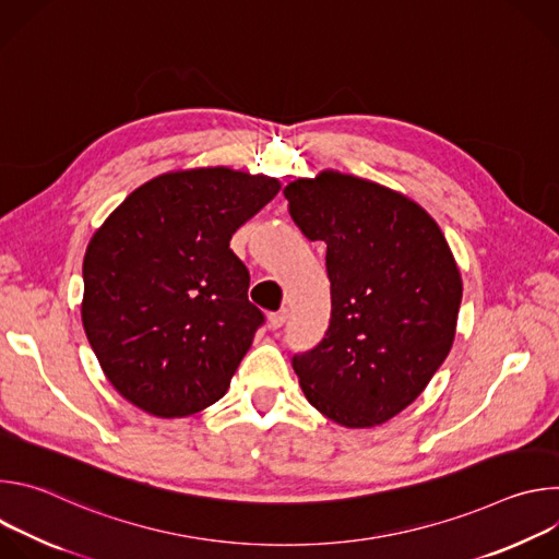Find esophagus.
<instances>
[{
	"instance_id": "obj_1",
	"label": "esophagus",
	"mask_w": 559,
	"mask_h": 559,
	"mask_svg": "<svg viewBox=\"0 0 559 559\" xmlns=\"http://www.w3.org/2000/svg\"><path fill=\"white\" fill-rule=\"evenodd\" d=\"M285 321H287V309H278V311L270 313V328L272 330H281L285 325Z\"/></svg>"
}]
</instances>
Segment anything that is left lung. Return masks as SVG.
<instances>
[{"mask_svg":"<svg viewBox=\"0 0 559 559\" xmlns=\"http://www.w3.org/2000/svg\"><path fill=\"white\" fill-rule=\"evenodd\" d=\"M309 241L328 246L325 338L292 367L311 407L365 429L407 409L451 352L462 278L438 223L409 197L323 170L283 190Z\"/></svg>","mask_w":559,"mask_h":559,"instance_id":"8db88e82","label":"left lung"}]
</instances>
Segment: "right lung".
<instances>
[{
	"mask_svg": "<svg viewBox=\"0 0 559 559\" xmlns=\"http://www.w3.org/2000/svg\"><path fill=\"white\" fill-rule=\"evenodd\" d=\"M281 181L231 168L154 177L104 221L84 257L82 323L128 403L156 418L214 405L252 347L263 311L231 234Z\"/></svg>",
	"mask_w": 559,
	"mask_h": 559,
	"instance_id": "add662e5",
	"label": "right lung"
}]
</instances>
